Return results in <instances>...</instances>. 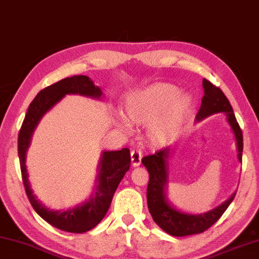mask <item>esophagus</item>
Wrapping results in <instances>:
<instances>
[{"label": "esophagus", "instance_id": "esophagus-1", "mask_svg": "<svg viewBox=\"0 0 259 259\" xmlns=\"http://www.w3.org/2000/svg\"><path fill=\"white\" fill-rule=\"evenodd\" d=\"M142 162V152L138 150L131 151V165L134 167L139 166Z\"/></svg>", "mask_w": 259, "mask_h": 259}]
</instances>
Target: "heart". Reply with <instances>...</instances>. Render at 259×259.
I'll list each match as a JSON object with an SVG mask.
<instances>
[{
	"instance_id": "obj_1",
	"label": "heart",
	"mask_w": 259,
	"mask_h": 259,
	"mask_svg": "<svg viewBox=\"0 0 259 259\" xmlns=\"http://www.w3.org/2000/svg\"><path fill=\"white\" fill-rule=\"evenodd\" d=\"M178 86L159 83L143 89L128 97L125 110L129 118L138 124H147L151 144L160 145L173 135L190 113L192 100L188 94L180 96ZM122 124L129 128L126 120Z\"/></svg>"
}]
</instances>
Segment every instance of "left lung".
<instances>
[{
    "mask_svg": "<svg viewBox=\"0 0 259 259\" xmlns=\"http://www.w3.org/2000/svg\"><path fill=\"white\" fill-rule=\"evenodd\" d=\"M204 96L202 105L196 115L197 121H202L205 117L215 113H225L227 121L235 135L239 160L242 162V151H243V136L239 123L236 121L235 114L224 92L212 84L210 80L203 79ZM169 154V147L161 149L154 154L146 155L142 159L143 165L149 171L150 179L147 184V206L154 223L166 233L173 236H187L200 234L211 227L213 224L220 219L224 212L227 210L229 204L233 202L235 194L226 200L214 210L208 211L204 214H187L180 212L170 206L166 198L165 188L167 184V158Z\"/></svg>",
    "mask_w": 259,
    "mask_h": 259,
    "instance_id": "obj_1",
    "label": "left lung"
}]
</instances>
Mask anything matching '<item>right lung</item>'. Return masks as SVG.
<instances>
[{
    "label": "right lung",
    "mask_w": 259,
    "mask_h": 259,
    "mask_svg": "<svg viewBox=\"0 0 259 259\" xmlns=\"http://www.w3.org/2000/svg\"><path fill=\"white\" fill-rule=\"evenodd\" d=\"M65 94H81V96L100 98L102 92L100 88L93 84L88 76H73L47 86L36 94V97L28 106L18 134V157L22 171V180L25 188L27 198L34 211L46 220L49 225L61 231L70 233H85L100 223L112 203L113 196L123 176L130 167V151L122 149L120 151H107L102 153L99 165V184L97 186L96 196L88 203L68 211L49 210L41 204L32 192L28 184L25 167V153L30 145L33 130L42 117V115L57 104Z\"/></svg>",
    "instance_id": "add662e5"
}]
</instances>
